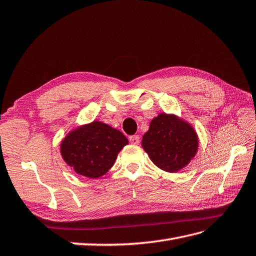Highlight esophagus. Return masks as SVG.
Returning <instances> with one entry per match:
<instances>
[{"mask_svg":"<svg viewBox=\"0 0 256 256\" xmlns=\"http://www.w3.org/2000/svg\"><path fill=\"white\" fill-rule=\"evenodd\" d=\"M128 140H130V144H134V145H138V144H140V136H138V135L130 136Z\"/></svg>","mask_w":256,"mask_h":256,"instance_id":"obj_1","label":"esophagus"}]
</instances>
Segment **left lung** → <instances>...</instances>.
Here are the masks:
<instances>
[{
    "instance_id": "obj_1",
    "label": "left lung",
    "mask_w": 256,
    "mask_h": 256,
    "mask_svg": "<svg viewBox=\"0 0 256 256\" xmlns=\"http://www.w3.org/2000/svg\"><path fill=\"white\" fill-rule=\"evenodd\" d=\"M142 146L158 168L176 172L188 166L198 152V138L186 121L174 114H160L152 120Z\"/></svg>"
}]
</instances>
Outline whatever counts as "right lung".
<instances>
[{
	"label": "right lung",
	"mask_w": 256,
	"mask_h": 256,
	"mask_svg": "<svg viewBox=\"0 0 256 256\" xmlns=\"http://www.w3.org/2000/svg\"><path fill=\"white\" fill-rule=\"evenodd\" d=\"M128 144L120 130L99 121L77 128L61 142V155L76 174L90 179L106 174Z\"/></svg>",
	"instance_id": "add662e5"
}]
</instances>
